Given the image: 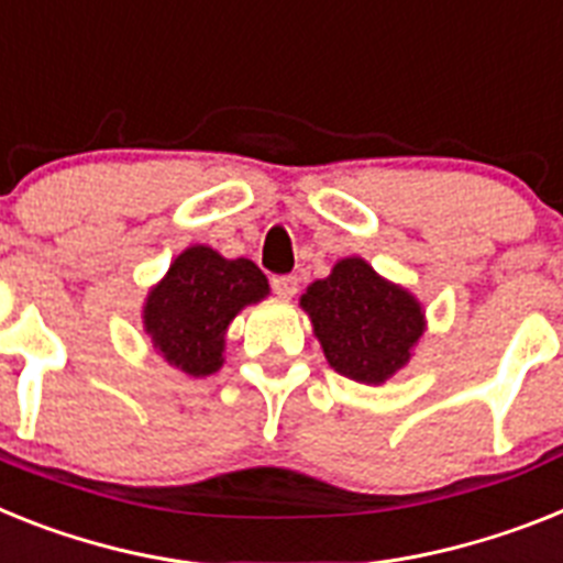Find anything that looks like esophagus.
<instances>
[{"label": "esophagus", "mask_w": 563, "mask_h": 563, "mask_svg": "<svg viewBox=\"0 0 563 563\" xmlns=\"http://www.w3.org/2000/svg\"><path fill=\"white\" fill-rule=\"evenodd\" d=\"M272 286H274V291L283 297V300H291V297L297 295V286H300V283H297L295 274H280V277H274Z\"/></svg>", "instance_id": "esophagus-1"}]
</instances>
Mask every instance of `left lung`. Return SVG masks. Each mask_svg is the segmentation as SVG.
<instances>
[{
	"mask_svg": "<svg viewBox=\"0 0 563 563\" xmlns=\"http://www.w3.org/2000/svg\"><path fill=\"white\" fill-rule=\"evenodd\" d=\"M311 332L334 372L366 386L386 384L412 361L427 332L418 297L386 280L363 257L338 260L300 295Z\"/></svg>",
	"mask_w": 563,
	"mask_h": 563,
	"instance_id": "8db88e82",
	"label": "left lung"
}]
</instances>
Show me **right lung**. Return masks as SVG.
I'll return each instance as SVG.
<instances>
[{"instance_id":"obj_1","label":"right lung","mask_w":563,"mask_h":563,"mask_svg":"<svg viewBox=\"0 0 563 563\" xmlns=\"http://www.w3.org/2000/svg\"><path fill=\"white\" fill-rule=\"evenodd\" d=\"M263 297H268V280L252 260H229L211 245L194 243L148 289L143 332L154 352L183 375H214L225 361L231 320Z\"/></svg>"}]
</instances>
